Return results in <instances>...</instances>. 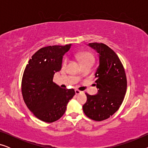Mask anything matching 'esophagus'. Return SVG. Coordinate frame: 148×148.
<instances>
[{
  "label": "esophagus",
  "instance_id": "34e87169",
  "mask_svg": "<svg viewBox=\"0 0 148 148\" xmlns=\"http://www.w3.org/2000/svg\"><path fill=\"white\" fill-rule=\"evenodd\" d=\"M75 94H76V95H78V94H81V91H79V90H75Z\"/></svg>",
  "mask_w": 148,
  "mask_h": 148
}]
</instances>
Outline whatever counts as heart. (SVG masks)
Wrapping results in <instances>:
<instances>
[{
    "mask_svg": "<svg viewBox=\"0 0 148 148\" xmlns=\"http://www.w3.org/2000/svg\"><path fill=\"white\" fill-rule=\"evenodd\" d=\"M77 58L79 60L82 66H85V65H92L94 64V56L92 53L88 52H79V53L77 54ZM68 62V58H64L63 62H62V67L64 68L66 66ZM81 76V75H79V77Z\"/></svg>",
    "mask_w": 148,
    "mask_h": 148,
    "instance_id": "b5f03b06",
    "label": "heart"
}]
</instances>
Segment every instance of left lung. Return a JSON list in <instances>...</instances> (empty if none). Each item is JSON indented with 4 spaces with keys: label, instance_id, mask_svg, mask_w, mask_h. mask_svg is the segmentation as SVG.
I'll use <instances>...</instances> for the list:
<instances>
[{
    "label": "left lung",
    "instance_id": "1",
    "mask_svg": "<svg viewBox=\"0 0 148 148\" xmlns=\"http://www.w3.org/2000/svg\"><path fill=\"white\" fill-rule=\"evenodd\" d=\"M98 53L99 66L95 73L98 94L86 93L87 102L83 106L85 114L94 121H101L114 114L124 100L127 77L123 64L116 54L106 44L90 43Z\"/></svg>",
    "mask_w": 148,
    "mask_h": 148
}]
</instances>
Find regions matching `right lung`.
<instances>
[{
	"label": "right lung",
	"mask_w": 148,
	"mask_h": 148,
	"mask_svg": "<svg viewBox=\"0 0 148 148\" xmlns=\"http://www.w3.org/2000/svg\"><path fill=\"white\" fill-rule=\"evenodd\" d=\"M71 44L49 46L38 50L29 60L21 82L23 100L29 110L44 122L57 121L75 94L73 89H62L53 82L62 67V56Z\"/></svg>",
	"instance_id": "add662e5"
}]
</instances>
